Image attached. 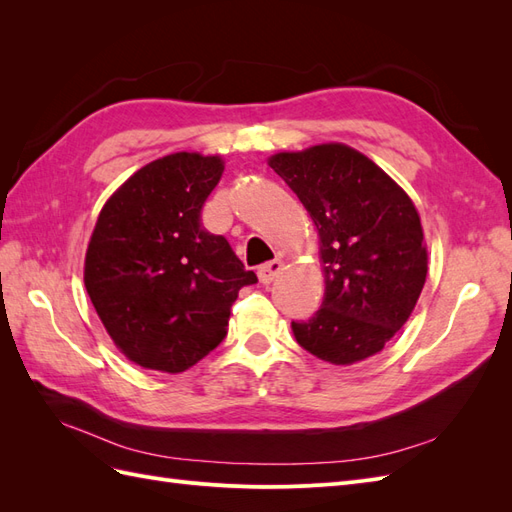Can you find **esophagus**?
Returning <instances> with one entry per match:
<instances>
[{"label": "esophagus", "mask_w": 512, "mask_h": 512, "mask_svg": "<svg viewBox=\"0 0 512 512\" xmlns=\"http://www.w3.org/2000/svg\"><path fill=\"white\" fill-rule=\"evenodd\" d=\"M282 267H284V262L277 260V258L265 262V265H260L258 267V280H260V284H271L275 277L280 275Z\"/></svg>", "instance_id": "34e87169"}]
</instances>
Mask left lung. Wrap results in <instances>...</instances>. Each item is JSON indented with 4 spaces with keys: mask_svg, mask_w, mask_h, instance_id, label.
<instances>
[{
    "mask_svg": "<svg viewBox=\"0 0 512 512\" xmlns=\"http://www.w3.org/2000/svg\"><path fill=\"white\" fill-rule=\"evenodd\" d=\"M318 228L324 299L294 322L301 348L333 365L376 354L404 327L427 277V250L408 194L363 153L316 145L269 160Z\"/></svg>",
    "mask_w": 512,
    "mask_h": 512,
    "instance_id": "left-lung-1",
    "label": "left lung"
}]
</instances>
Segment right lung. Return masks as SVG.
<instances>
[{"label":"right lung","mask_w":512,"mask_h":512,"mask_svg":"<svg viewBox=\"0 0 512 512\" xmlns=\"http://www.w3.org/2000/svg\"><path fill=\"white\" fill-rule=\"evenodd\" d=\"M218 156L173 153L108 198L85 256V288L108 335L136 365L179 374L226 337L230 307L258 282L200 222L222 177Z\"/></svg>","instance_id":"add662e5"}]
</instances>
